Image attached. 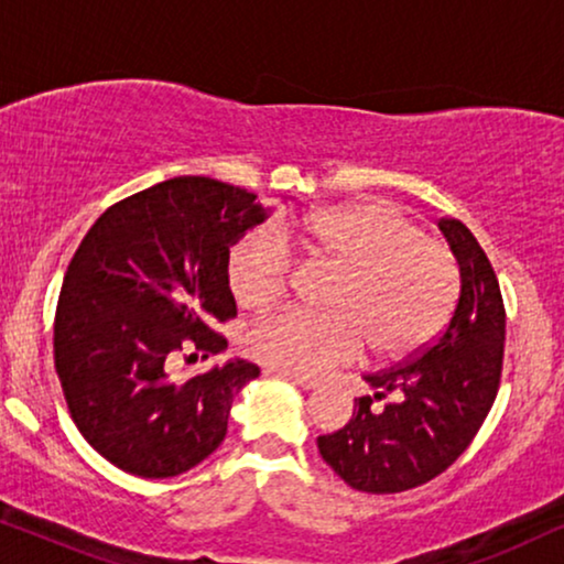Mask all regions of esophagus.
<instances>
[{"label": "esophagus", "mask_w": 564, "mask_h": 564, "mask_svg": "<svg viewBox=\"0 0 564 564\" xmlns=\"http://www.w3.org/2000/svg\"><path fill=\"white\" fill-rule=\"evenodd\" d=\"M267 375L276 377V380L297 384L300 390H315V388H318V380H307V377H300V375H292V372H282V369H267Z\"/></svg>", "instance_id": "1"}]
</instances>
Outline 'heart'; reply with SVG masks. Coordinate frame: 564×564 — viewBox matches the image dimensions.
<instances>
[{
    "mask_svg": "<svg viewBox=\"0 0 564 564\" xmlns=\"http://www.w3.org/2000/svg\"><path fill=\"white\" fill-rule=\"evenodd\" d=\"M336 272L328 315L276 313L257 323L246 349L261 365L323 375L365 351L405 359L434 341L459 295V269L444 243L380 199L328 207L280 228L251 230L228 257V284L243 311L264 313L288 295L290 251Z\"/></svg>",
    "mask_w": 564,
    "mask_h": 564,
    "instance_id": "heart-1",
    "label": "heart"
}]
</instances>
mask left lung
<instances>
[{
	"label": "left lung",
	"instance_id": "obj_1",
	"mask_svg": "<svg viewBox=\"0 0 564 564\" xmlns=\"http://www.w3.org/2000/svg\"><path fill=\"white\" fill-rule=\"evenodd\" d=\"M438 230L459 264L452 321L411 361L365 375L372 395L357 400L344 429L318 436L321 457L354 490L384 496L434 480L467 449L496 400L506 344L498 276L465 223L442 218Z\"/></svg>",
	"mask_w": 564,
	"mask_h": 564
}]
</instances>
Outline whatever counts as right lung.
<instances>
[{"instance_id":"obj_1","label":"right lung","mask_w":564,"mask_h":564,"mask_svg":"<svg viewBox=\"0 0 564 564\" xmlns=\"http://www.w3.org/2000/svg\"><path fill=\"white\" fill-rule=\"evenodd\" d=\"M269 218L257 195L174 176L99 215L61 288L53 354L68 413L122 473L164 480L199 465L228 431L234 398L259 377L246 359L174 380L176 351H226L236 315L230 246Z\"/></svg>"}]
</instances>
